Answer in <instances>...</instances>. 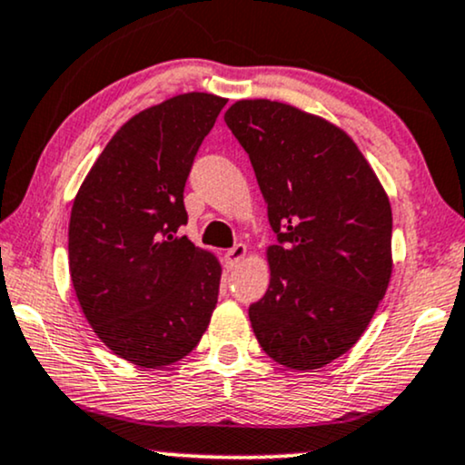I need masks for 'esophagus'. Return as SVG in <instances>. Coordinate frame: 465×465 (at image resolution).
Segmentation results:
<instances>
[{
    "label": "esophagus",
    "instance_id": "34e87169",
    "mask_svg": "<svg viewBox=\"0 0 465 465\" xmlns=\"http://www.w3.org/2000/svg\"><path fill=\"white\" fill-rule=\"evenodd\" d=\"M244 255H246V246L242 244V242H238V244H233L232 249H229L227 252H225V266L232 270V268H236L240 262L244 260Z\"/></svg>",
    "mask_w": 465,
    "mask_h": 465
}]
</instances>
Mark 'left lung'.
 Here are the masks:
<instances>
[{
  "label": "left lung",
  "instance_id": "8db88e82",
  "mask_svg": "<svg viewBox=\"0 0 465 465\" xmlns=\"http://www.w3.org/2000/svg\"><path fill=\"white\" fill-rule=\"evenodd\" d=\"M225 122L276 233L252 332L283 367L320 369L361 339L389 287V195L350 134L322 117L257 98L233 103Z\"/></svg>",
  "mask_w": 465,
  "mask_h": 465
}]
</instances>
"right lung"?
Masks as SVG:
<instances>
[{"instance_id":"obj_1","label":"right lung","mask_w":465,"mask_h":465,"mask_svg":"<svg viewBox=\"0 0 465 465\" xmlns=\"http://www.w3.org/2000/svg\"><path fill=\"white\" fill-rule=\"evenodd\" d=\"M225 98L189 92L133 115L76 193L70 279L107 348L143 369L191 354L219 301L221 263L178 229L184 186Z\"/></svg>"}]
</instances>
